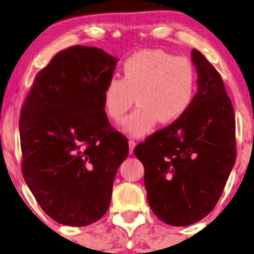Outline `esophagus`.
<instances>
[{
	"label": "esophagus",
	"mask_w": 254,
	"mask_h": 254,
	"mask_svg": "<svg viewBox=\"0 0 254 254\" xmlns=\"http://www.w3.org/2000/svg\"><path fill=\"white\" fill-rule=\"evenodd\" d=\"M128 144H129V154L131 155L134 152V148H135V145H136V143H135L134 140H129L128 141Z\"/></svg>",
	"instance_id": "34e87169"
}]
</instances>
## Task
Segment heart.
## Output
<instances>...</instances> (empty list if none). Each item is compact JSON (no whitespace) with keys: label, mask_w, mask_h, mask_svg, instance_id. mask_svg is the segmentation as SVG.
Instances as JSON below:
<instances>
[{"label":"heart","mask_w":254,"mask_h":254,"mask_svg":"<svg viewBox=\"0 0 254 254\" xmlns=\"http://www.w3.org/2000/svg\"><path fill=\"white\" fill-rule=\"evenodd\" d=\"M121 78L116 76L103 89L104 110L120 120L136 99L137 107L123 120L121 130L144 136L161 124H172L190 109L196 89V71L186 58L162 50H142L125 60Z\"/></svg>","instance_id":"heart-1"}]
</instances>
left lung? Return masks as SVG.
<instances>
[{
	"instance_id": "left-lung-1",
	"label": "left lung",
	"mask_w": 254,
	"mask_h": 254,
	"mask_svg": "<svg viewBox=\"0 0 254 254\" xmlns=\"http://www.w3.org/2000/svg\"><path fill=\"white\" fill-rule=\"evenodd\" d=\"M190 55L197 92L190 109L134 150L144 166L151 210L173 227L213 210L236 162L235 113L223 81L199 51Z\"/></svg>"
}]
</instances>
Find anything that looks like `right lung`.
I'll use <instances>...</instances> for the list:
<instances>
[{
  "label": "right lung",
  "instance_id": "right-lung-1",
  "mask_svg": "<svg viewBox=\"0 0 254 254\" xmlns=\"http://www.w3.org/2000/svg\"><path fill=\"white\" fill-rule=\"evenodd\" d=\"M117 58L97 47L58 53L36 77L19 121L25 183L58 223L84 227L109 209L128 141L113 130L103 89Z\"/></svg>",
  "mask_w": 254,
  "mask_h": 254
}]
</instances>
